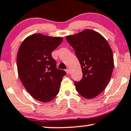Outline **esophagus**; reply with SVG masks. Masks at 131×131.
I'll use <instances>...</instances> for the list:
<instances>
[{
    "label": "esophagus",
    "mask_w": 131,
    "mask_h": 131,
    "mask_svg": "<svg viewBox=\"0 0 131 131\" xmlns=\"http://www.w3.org/2000/svg\"><path fill=\"white\" fill-rule=\"evenodd\" d=\"M65 71H66V72H67L68 74H70V70H69V69H67Z\"/></svg>",
    "instance_id": "1"
}]
</instances>
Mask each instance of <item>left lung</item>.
<instances>
[{
  "label": "left lung",
  "mask_w": 131,
  "mask_h": 131,
  "mask_svg": "<svg viewBox=\"0 0 131 131\" xmlns=\"http://www.w3.org/2000/svg\"><path fill=\"white\" fill-rule=\"evenodd\" d=\"M66 39L74 49L83 73L81 81L74 82L75 89L85 98L97 96L107 85L114 67L109 44L100 33L90 29Z\"/></svg>",
  "instance_id": "left-lung-1"
}]
</instances>
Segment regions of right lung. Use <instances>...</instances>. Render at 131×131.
<instances>
[{"label":"right lung","mask_w":131,"mask_h":131,"mask_svg":"<svg viewBox=\"0 0 131 131\" xmlns=\"http://www.w3.org/2000/svg\"><path fill=\"white\" fill-rule=\"evenodd\" d=\"M62 41L60 37L35 34L27 37L19 48L17 53L19 77L26 90L39 101L49 102L59 92L66 72L57 68L51 53Z\"/></svg>","instance_id":"obj_1"}]
</instances>
